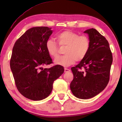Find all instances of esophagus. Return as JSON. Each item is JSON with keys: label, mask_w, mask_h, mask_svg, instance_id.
<instances>
[{"label": "esophagus", "mask_w": 122, "mask_h": 122, "mask_svg": "<svg viewBox=\"0 0 122 122\" xmlns=\"http://www.w3.org/2000/svg\"><path fill=\"white\" fill-rule=\"evenodd\" d=\"M70 71V70L69 69H67V68H64V72L65 73H67Z\"/></svg>", "instance_id": "obj_1"}]
</instances>
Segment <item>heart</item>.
<instances>
[{"instance_id":"b5f03b06","label":"heart","mask_w":122,"mask_h":122,"mask_svg":"<svg viewBox=\"0 0 122 122\" xmlns=\"http://www.w3.org/2000/svg\"><path fill=\"white\" fill-rule=\"evenodd\" d=\"M58 44L66 46L64 53L66 55L58 56L54 60L56 65L68 66L76 61H81L86 57L90 48V40L86 36H79L71 30H66L56 36ZM46 50L51 57L56 58L58 54V46L52 39H48L46 43Z\"/></svg>"}]
</instances>
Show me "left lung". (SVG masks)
I'll list each match as a JSON object with an SVG mask.
<instances>
[{"instance_id": "left-lung-1", "label": "left lung", "mask_w": 122, "mask_h": 122, "mask_svg": "<svg viewBox=\"0 0 122 122\" xmlns=\"http://www.w3.org/2000/svg\"><path fill=\"white\" fill-rule=\"evenodd\" d=\"M84 33L88 35L90 48L86 57L71 68L73 79L70 88L76 98L86 99L97 96L107 86L113 56L107 40L96 29ZM82 67L85 71H80Z\"/></svg>"}]
</instances>
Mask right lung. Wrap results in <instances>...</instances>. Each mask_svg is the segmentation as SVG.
Masks as SVG:
<instances>
[{
  "mask_svg": "<svg viewBox=\"0 0 122 122\" xmlns=\"http://www.w3.org/2000/svg\"><path fill=\"white\" fill-rule=\"evenodd\" d=\"M51 28L33 27L26 30L15 43L10 61L16 88L21 94L33 101L48 97L53 84L64 73V68L56 65L41 67L52 63L46 43L53 33Z\"/></svg>",
  "mask_w": 122,
  "mask_h": 122,
  "instance_id": "obj_1",
  "label": "right lung"
}]
</instances>
